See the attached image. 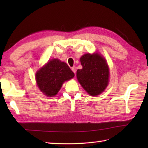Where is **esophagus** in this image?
<instances>
[{
	"label": "esophagus",
	"mask_w": 148,
	"mask_h": 148,
	"mask_svg": "<svg viewBox=\"0 0 148 148\" xmlns=\"http://www.w3.org/2000/svg\"><path fill=\"white\" fill-rule=\"evenodd\" d=\"M71 69H72V72H73L74 74L76 73V67H72L71 68Z\"/></svg>",
	"instance_id": "1"
}]
</instances>
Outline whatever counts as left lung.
<instances>
[{"instance_id":"8db88e82","label":"left lung","mask_w":148,"mask_h":148,"mask_svg":"<svg viewBox=\"0 0 148 148\" xmlns=\"http://www.w3.org/2000/svg\"><path fill=\"white\" fill-rule=\"evenodd\" d=\"M80 61L83 68L77 71V80L90 95H99L109 81V68L106 60L96 53L84 55Z\"/></svg>"}]
</instances>
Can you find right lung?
Masks as SVG:
<instances>
[{"label":"right lung","instance_id":"add662e5","mask_svg":"<svg viewBox=\"0 0 148 148\" xmlns=\"http://www.w3.org/2000/svg\"><path fill=\"white\" fill-rule=\"evenodd\" d=\"M74 76V72L65 63L53 59L40 69L36 74L37 86L48 97L57 94L63 83Z\"/></svg>","mask_w":148,"mask_h":148}]
</instances>
